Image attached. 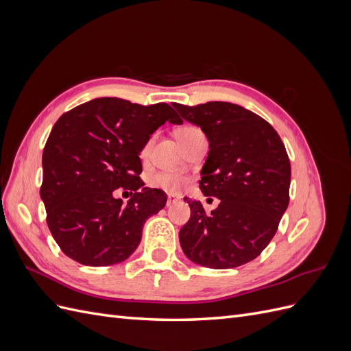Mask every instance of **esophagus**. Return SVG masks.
<instances>
[{"mask_svg":"<svg viewBox=\"0 0 351 351\" xmlns=\"http://www.w3.org/2000/svg\"><path fill=\"white\" fill-rule=\"evenodd\" d=\"M176 200H178V197H177L176 195H173V193H168V195H167V206H169L171 204H174Z\"/></svg>","mask_w":351,"mask_h":351,"instance_id":"1","label":"esophagus"}]
</instances>
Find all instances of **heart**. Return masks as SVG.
<instances>
[{"label": "heart", "instance_id": "obj_1", "mask_svg": "<svg viewBox=\"0 0 351 351\" xmlns=\"http://www.w3.org/2000/svg\"><path fill=\"white\" fill-rule=\"evenodd\" d=\"M199 133H202V132L197 129V127L184 125V127H182V129H178L176 132V137L180 142V145L183 146L187 141H190L193 136H196ZM149 143L151 142H147L145 145V147L142 149V156L146 155L147 149H149ZM147 184L154 189H161V190H164V192L177 193L189 184V178L184 176L176 174V173H155V174L149 176V178H147Z\"/></svg>", "mask_w": 351, "mask_h": 351}]
</instances>
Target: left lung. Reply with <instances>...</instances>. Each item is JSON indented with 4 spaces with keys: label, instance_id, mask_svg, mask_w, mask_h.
<instances>
[{
    "label": "left lung",
    "instance_id": "8db88e82",
    "mask_svg": "<svg viewBox=\"0 0 351 351\" xmlns=\"http://www.w3.org/2000/svg\"><path fill=\"white\" fill-rule=\"evenodd\" d=\"M173 105L206 134L209 154L199 187L221 200L208 215L199 200L184 199L190 219L178 232L180 244L202 267H240L268 246L289 206L291 167L285 146L268 121L240 105Z\"/></svg>",
    "mask_w": 351,
    "mask_h": 351
}]
</instances>
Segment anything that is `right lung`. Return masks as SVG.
Instances as JSON below:
<instances>
[{
    "mask_svg": "<svg viewBox=\"0 0 351 351\" xmlns=\"http://www.w3.org/2000/svg\"><path fill=\"white\" fill-rule=\"evenodd\" d=\"M182 124L168 104L99 98L62 114L42 154L40 197L47 224L66 256L88 267L125 261L137 249L146 219L165 206L167 195L143 187L139 158L165 123ZM130 189L127 206L115 188Z\"/></svg>",
    "mask_w": 351,
    "mask_h": 351,
    "instance_id": "obj_1",
    "label": "right lung"
}]
</instances>
